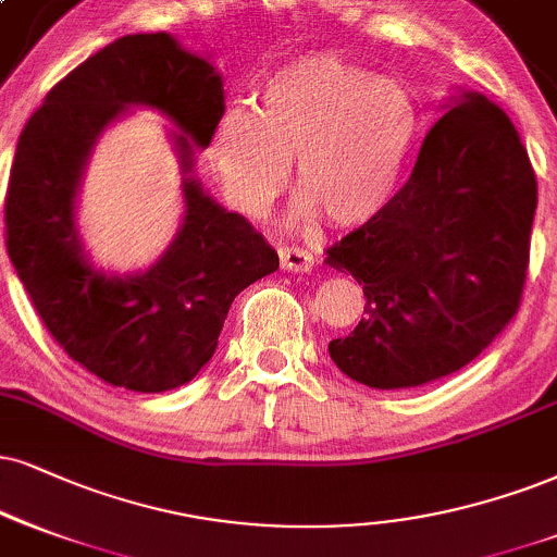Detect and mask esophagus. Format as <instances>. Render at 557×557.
<instances>
[{
	"instance_id": "esophagus-1",
	"label": "esophagus",
	"mask_w": 557,
	"mask_h": 557,
	"mask_svg": "<svg viewBox=\"0 0 557 557\" xmlns=\"http://www.w3.org/2000/svg\"><path fill=\"white\" fill-rule=\"evenodd\" d=\"M278 258H281V268L292 273H307L314 268V258L312 252L301 250V247H278Z\"/></svg>"
}]
</instances>
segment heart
<instances>
[{
    "mask_svg": "<svg viewBox=\"0 0 557 557\" xmlns=\"http://www.w3.org/2000/svg\"><path fill=\"white\" fill-rule=\"evenodd\" d=\"M418 132L421 108L408 85L314 53L268 74L256 113L226 111L206 160L226 201L245 216L271 209L294 160L297 216L354 230L393 203Z\"/></svg>",
    "mask_w": 557,
    "mask_h": 557,
    "instance_id": "b5f03b06",
    "label": "heart"
}]
</instances>
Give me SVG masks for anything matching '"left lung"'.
<instances>
[{
	"instance_id": "1",
	"label": "left lung",
	"mask_w": 557,
	"mask_h": 557,
	"mask_svg": "<svg viewBox=\"0 0 557 557\" xmlns=\"http://www.w3.org/2000/svg\"><path fill=\"white\" fill-rule=\"evenodd\" d=\"M442 113L393 203L325 258L367 297V318L327 351L374 389L468 367L517 314L527 278L537 181L517 128L472 89Z\"/></svg>"
}]
</instances>
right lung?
I'll return each mask as SVG.
<instances>
[{
	"label": "right lung",
	"mask_w": 557,
	"mask_h": 557,
	"mask_svg": "<svg viewBox=\"0 0 557 557\" xmlns=\"http://www.w3.org/2000/svg\"><path fill=\"white\" fill-rule=\"evenodd\" d=\"M134 107L174 123L184 219L152 267H95L78 232L81 177L99 136ZM224 115V79L209 57L170 33H136L66 74L17 141L4 201L7 256L64 351L132 393L188 384L216 351L230 305L278 268V256L196 177Z\"/></svg>",
	"instance_id": "obj_1"
}]
</instances>
